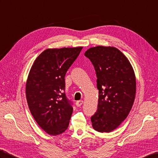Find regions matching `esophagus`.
Here are the masks:
<instances>
[{"mask_svg":"<svg viewBox=\"0 0 158 158\" xmlns=\"http://www.w3.org/2000/svg\"><path fill=\"white\" fill-rule=\"evenodd\" d=\"M83 104V101H78L76 102V105L77 106H80Z\"/></svg>","mask_w":158,"mask_h":158,"instance_id":"1","label":"esophagus"}]
</instances>
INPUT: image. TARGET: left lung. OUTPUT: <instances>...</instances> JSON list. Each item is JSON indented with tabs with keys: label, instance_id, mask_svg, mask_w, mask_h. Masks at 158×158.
<instances>
[{
	"label": "left lung",
	"instance_id": "1",
	"mask_svg": "<svg viewBox=\"0 0 158 158\" xmlns=\"http://www.w3.org/2000/svg\"><path fill=\"white\" fill-rule=\"evenodd\" d=\"M84 56L94 67L99 92L97 113L91 117L92 127L101 133L117 128L128 116L136 92V80L131 64L120 50L97 46Z\"/></svg>",
	"mask_w": 158,
	"mask_h": 158
}]
</instances>
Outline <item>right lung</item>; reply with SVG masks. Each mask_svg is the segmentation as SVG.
<instances>
[{
  "mask_svg": "<svg viewBox=\"0 0 158 158\" xmlns=\"http://www.w3.org/2000/svg\"><path fill=\"white\" fill-rule=\"evenodd\" d=\"M83 48L47 49L35 60L26 83L31 113L51 135L64 133L73 112L65 90V76Z\"/></svg>",
  "mask_w": 158,
  "mask_h": 158,
  "instance_id": "right-lung-1",
  "label": "right lung"
}]
</instances>
